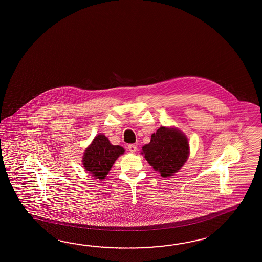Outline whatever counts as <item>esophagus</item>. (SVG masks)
Wrapping results in <instances>:
<instances>
[{"label":"esophagus","mask_w":262,"mask_h":262,"mask_svg":"<svg viewBox=\"0 0 262 262\" xmlns=\"http://www.w3.org/2000/svg\"><path fill=\"white\" fill-rule=\"evenodd\" d=\"M128 150H129V152L134 154V152H137V146L134 145V144H129L128 145Z\"/></svg>","instance_id":"34e87169"}]
</instances>
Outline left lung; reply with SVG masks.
<instances>
[{
  "mask_svg": "<svg viewBox=\"0 0 262 262\" xmlns=\"http://www.w3.org/2000/svg\"><path fill=\"white\" fill-rule=\"evenodd\" d=\"M141 154L161 177H171L189 158V141L177 128L161 126L152 134L150 143L142 147Z\"/></svg>",
  "mask_w": 262,
  "mask_h": 262,
  "instance_id": "1",
  "label": "left lung"
}]
</instances>
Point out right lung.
Returning <instances> with one entry per match:
<instances>
[{
  "mask_svg": "<svg viewBox=\"0 0 262 262\" xmlns=\"http://www.w3.org/2000/svg\"><path fill=\"white\" fill-rule=\"evenodd\" d=\"M124 152V149L119 145H112L108 139L99 134L92 140L83 156V165L88 173L95 179L103 180L107 176L116 159Z\"/></svg>",
  "mask_w": 262,
  "mask_h": 262,
  "instance_id": "add662e5",
  "label": "right lung"
}]
</instances>
